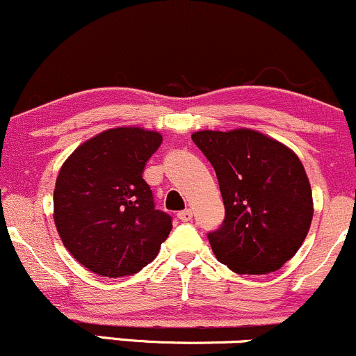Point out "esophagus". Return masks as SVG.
Instances as JSON below:
<instances>
[{
    "instance_id": "obj_1",
    "label": "esophagus",
    "mask_w": 356,
    "mask_h": 356,
    "mask_svg": "<svg viewBox=\"0 0 356 356\" xmlns=\"http://www.w3.org/2000/svg\"><path fill=\"white\" fill-rule=\"evenodd\" d=\"M177 218L182 220V222H189V220L192 219V211L191 209H184L177 214Z\"/></svg>"
}]
</instances>
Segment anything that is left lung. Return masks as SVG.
I'll list each match as a JSON object with an SVG mask.
<instances>
[{
	"label": "left lung",
	"instance_id": "8db88e82",
	"mask_svg": "<svg viewBox=\"0 0 356 356\" xmlns=\"http://www.w3.org/2000/svg\"><path fill=\"white\" fill-rule=\"evenodd\" d=\"M192 140L214 167L222 224L207 232L219 263L238 275H266L296 254L313 219L305 167L288 147L256 130H201Z\"/></svg>",
	"mask_w": 356,
	"mask_h": 356
}]
</instances>
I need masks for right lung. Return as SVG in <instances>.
Masks as SVG:
<instances>
[{"label":"right lung","instance_id":"1","mask_svg":"<svg viewBox=\"0 0 356 356\" xmlns=\"http://www.w3.org/2000/svg\"><path fill=\"white\" fill-rule=\"evenodd\" d=\"M161 144V134L118 127L81 144L61 165L53 192L56 229L70 254L95 275L138 273L172 229V218L155 209L142 177Z\"/></svg>","mask_w":356,"mask_h":356}]
</instances>
